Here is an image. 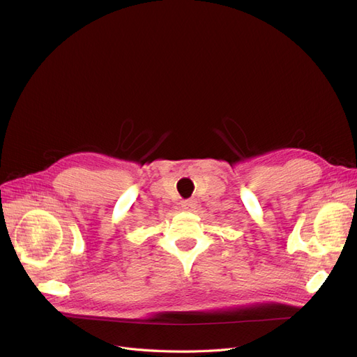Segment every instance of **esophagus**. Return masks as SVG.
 Returning a JSON list of instances; mask_svg holds the SVG:
<instances>
[{"label": "esophagus", "mask_w": 357, "mask_h": 357, "mask_svg": "<svg viewBox=\"0 0 357 357\" xmlns=\"http://www.w3.org/2000/svg\"><path fill=\"white\" fill-rule=\"evenodd\" d=\"M195 202L194 200H185L182 203V210H185V212H192V210L195 208Z\"/></svg>", "instance_id": "esophagus-1"}]
</instances>
